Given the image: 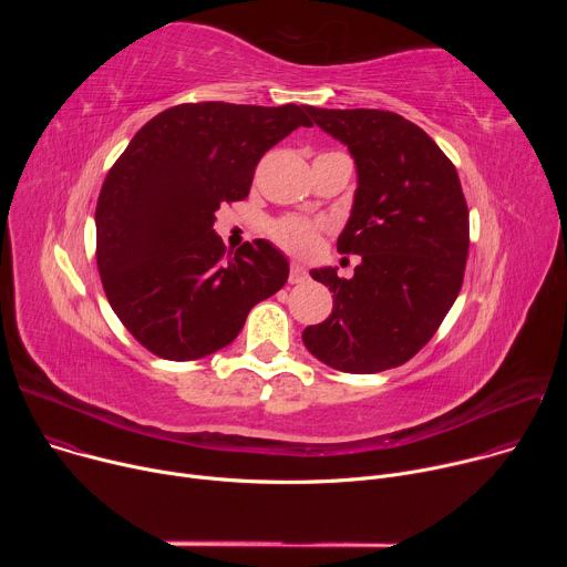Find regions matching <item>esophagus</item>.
I'll return each instance as SVG.
<instances>
[{
	"label": "esophagus",
	"mask_w": 567,
	"mask_h": 567,
	"mask_svg": "<svg viewBox=\"0 0 567 567\" xmlns=\"http://www.w3.org/2000/svg\"><path fill=\"white\" fill-rule=\"evenodd\" d=\"M307 280V269L300 262H291L289 267V282L291 285H300Z\"/></svg>",
	"instance_id": "1"
}]
</instances>
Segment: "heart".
I'll return each instance as SVG.
<instances>
[{"label": "heart", "mask_w": 567, "mask_h": 567, "mask_svg": "<svg viewBox=\"0 0 567 567\" xmlns=\"http://www.w3.org/2000/svg\"><path fill=\"white\" fill-rule=\"evenodd\" d=\"M269 235L274 241L291 254L298 256H311L318 247V237H320V226L298 217V215H287L269 224Z\"/></svg>", "instance_id": "heart-1"}]
</instances>
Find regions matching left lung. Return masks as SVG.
I'll use <instances>...</instances> for the list:
<instances>
[{
  "label": "left lung",
  "instance_id": "8db88e82",
  "mask_svg": "<svg viewBox=\"0 0 567 567\" xmlns=\"http://www.w3.org/2000/svg\"><path fill=\"white\" fill-rule=\"evenodd\" d=\"M313 123L348 145L359 186L339 235L361 256L352 278L311 269L330 287V318L302 332L322 363L374 374L413 359L453 307L468 254V208L451 158L415 123L383 110L307 107Z\"/></svg>",
  "mask_w": 567,
  "mask_h": 567
}]
</instances>
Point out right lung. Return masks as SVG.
I'll list each match as a JSON object with an SVG mask.
<instances>
[{"label":"right lung","instance_id":"right-lung-1","mask_svg":"<svg viewBox=\"0 0 567 567\" xmlns=\"http://www.w3.org/2000/svg\"><path fill=\"white\" fill-rule=\"evenodd\" d=\"M307 105L184 103L156 114L107 173L96 204L105 296L152 354L195 361L235 341L249 311L280 291L287 258L267 239L233 258L213 230L219 204L245 199L262 154Z\"/></svg>","mask_w":567,"mask_h":567}]
</instances>
